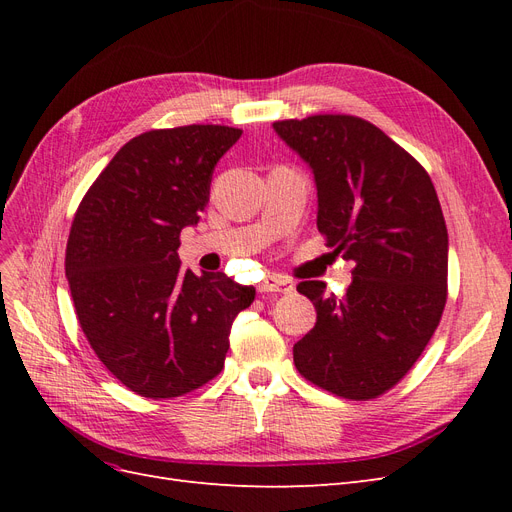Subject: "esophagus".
<instances>
[{
  "label": "esophagus",
  "mask_w": 512,
  "mask_h": 512,
  "mask_svg": "<svg viewBox=\"0 0 512 512\" xmlns=\"http://www.w3.org/2000/svg\"><path fill=\"white\" fill-rule=\"evenodd\" d=\"M290 290H292V282L284 280V277H280V275H267L265 280L258 284V292H265V294H269V292H284L286 294Z\"/></svg>",
  "instance_id": "esophagus-1"
}]
</instances>
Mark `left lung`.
Returning <instances> with one entry per match:
<instances>
[{"instance_id": "obj_1", "label": "left lung", "mask_w": 512, "mask_h": 512, "mask_svg": "<svg viewBox=\"0 0 512 512\" xmlns=\"http://www.w3.org/2000/svg\"><path fill=\"white\" fill-rule=\"evenodd\" d=\"M273 130L312 168L318 230L354 265L344 297L324 294V282L297 286L316 327L294 344V365L333 395L374 399L408 374L444 312L448 232L436 188L365 119L314 115Z\"/></svg>"}]
</instances>
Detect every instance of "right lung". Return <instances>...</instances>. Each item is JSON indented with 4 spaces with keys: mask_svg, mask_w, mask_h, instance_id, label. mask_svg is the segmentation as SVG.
<instances>
[{
    "mask_svg": "<svg viewBox=\"0 0 512 512\" xmlns=\"http://www.w3.org/2000/svg\"><path fill=\"white\" fill-rule=\"evenodd\" d=\"M241 134L183 126L136 136L74 215L66 277L76 316L106 369L141 397H179L218 376L232 322L256 297L224 273L183 269L177 252Z\"/></svg>",
    "mask_w": 512,
    "mask_h": 512,
    "instance_id": "obj_1",
    "label": "right lung"
}]
</instances>
